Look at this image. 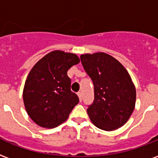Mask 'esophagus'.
<instances>
[{"label":"esophagus","mask_w":158,"mask_h":158,"mask_svg":"<svg viewBox=\"0 0 158 158\" xmlns=\"http://www.w3.org/2000/svg\"><path fill=\"white\" fill-rule=\"evenodd\" d=\"M78 95H79V100H80V101H81V100H82V98H83L82 92H79V93H78Z\"/></svg>","instance_id":"34e87169"}]
</instances>
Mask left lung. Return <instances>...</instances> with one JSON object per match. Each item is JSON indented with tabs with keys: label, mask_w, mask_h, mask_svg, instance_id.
I'll use <instances>...</instances> for the list:
<instances>
[{
	"label": "left lung",
	"mask_w": 158,
	"mask_h": 158,
	"mask_svg": "<svg viewBox=\"0 0 158 158\" xmlns=\"http://www.w3.org/2000/svg\"><path fill=\"white\" fill-rule=\"evenodd\" d=\"M83 67L93 81L94 100L87 112L94 126L114 131L127 123L135 109V85L120 62L100 52L80 56Z\"/></svg>",
	"instance_id": "1"
}]
</instances>
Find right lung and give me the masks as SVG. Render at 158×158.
I'll use <instances>...</instances> for the list:
<instances>
[{"instance_id": "1", "label": "right lung", "mask_w": 158, "mask_h": 158, "mask_svg": "<svg viewBox=\"0 0 158 158\" xmlns=\"http://www.w3.org/2000/svg\"><path fill=\"white\" fill-rule=\"evenodd\" d=\"M74 53L55 50L48 52L32 67L23 89L27 115L44 128L59 126L69 117L79 97L70 89L68 70L79 63Z\"/></svg>"}]
</instances>
